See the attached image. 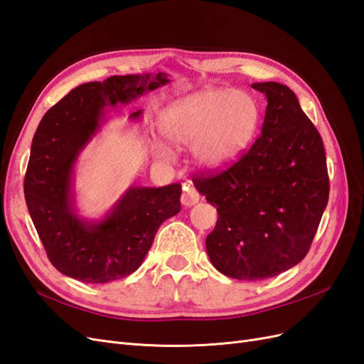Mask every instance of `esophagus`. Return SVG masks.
Listing matches in <instances>:
<instances>
[{"label": "esophagus", "instance_id": "obj_1", "mask_svg": "<svg viewBox=\"0 0 364 364\" xmlns=\"http://www.w3.org/2000/svg\"><path fill=\"white\" fill-rule=\"evenodd\" d=\"M199 200H200V196H199V193L196 191L194 186L191 183H185L183 185V193H182V197H181L182 205L186 206V208H190V206L196 205Z\"/></svg>", "mask_w": 364, "mask_h": 364}]
</instances>
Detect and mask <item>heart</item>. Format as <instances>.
Here are the masks:
<instances>
[{"instance_id":"heart-1","label":"heart","mask_w":364,"mask_h":364,"mask_svg":"<svg viewBox=\"0 0 364 364\" xmlns=\"http://www.w3.org/2000/svg\"><path fill=\"white\" fill-rule=\"evenodd\" d=\"M258 121L259 107L249 92L208 87L165 106L159 124L171 144H191L193 159L199 167L217 170L249 146ZM168 141L159 135L150 136L153 155L165 162L173 159V147Z\"/></svg>"}]
</instances>
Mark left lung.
<instances>
[{
    "instance_id": "8db88e82",
    "label": "left lung",
    "mask_w": 364,
    "mask_h": 364,
    "mask_svg": "<svg viewBox=\"0 0 364 364\" xmlns=\"http://www.w3.org/2000/svg\"><path fill=\"white\" fill-rule=\"evenodd\" d=\"M252 87L267 98L259 138L228 170L194 183L218 213L206 237L208 257L240 281L272 278L299 264L329 194L323 142L296 94L278 82Z\"/></svg>"
}]
</instances>
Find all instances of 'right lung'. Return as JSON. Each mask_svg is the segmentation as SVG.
Returning <instances> with one entry per match:
<instances>
[{"label":"right lung","mask_w":364,"mask_h":364,"mask_svg":"<svg viewBox=\"0 0 364 364\" xmlns=\"http://www.w3.org/2000/svg\"><path fill=\"white\" fill-rule=\"evenodd\" d=\"M170 83L167 74L112 75L65 95L43 115L31 141L26 202L51 264L86 284L117 281L139 269L156 230L181 211V183L130 185L100 218L80 215L74 165L102 129L106 107L129 105ZM142 111L130 114L138 121Z\"/></svg>","instance_id":"add662e5"}]
</instances>
